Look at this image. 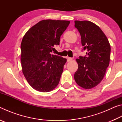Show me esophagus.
Instances as JSON below:
<instances>
[{"label":"esophagus","instance_id":"esophagus-1","mask_svg":"<svg viewBox=\"0 0 122 122\" xmlns=\"http://www.w3.org/2000/svg\"><path fill=\"white\" fill-rule=\"evenodd\" d=\"M72 60H73V59L71 58V57H67V62H69V61H71Z\"/></svg>","mask_w":122,"mask_h":122}]
</instances>
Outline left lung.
Here are the masks:
<instances>
[{
  "label": "left lung",
  "instance_id": "1",
  "mask_svg": "<svg viewBox=\"0 0 122 122\" xmlns=\"http://www.w3.org/2000/svg\"><path fill=\"white\" fill-rule=\"evenodd\" d=\"M75 27L81 38L83 50L86 56L76 60L78 69L74 79L78 86L92 89L102 81L110 62L111 48L108 39L99 27L93 22L75 21Z\"/></svg>",
  "mask_w": 122,
  "mask_h": 122
}]
</instances>
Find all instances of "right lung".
Instances as JSON below:
<instances>
[{
    "label": "right lung",
    "mask_w": 122,
    "mask_h": 122,
    "mask_svg": "<svg viewBox=\"0 0 122 122\" xmlns=\"http://www.w3.org/2000/svg\"><path fill=\"white\" fill-rule=\"evenodd\" d=\"M70 23L66 20H43L26 33L21 44L22 71L32 87L43 92H51L59 83L67 59L51 55L54 45Z\"/></svg>",
    "instance_id": "1"
}]
</instances>
